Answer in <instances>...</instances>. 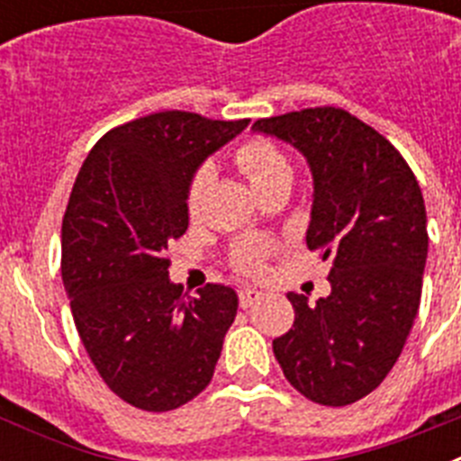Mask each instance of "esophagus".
<instances>
[{"instance_id": "esophagus-1", "label": "esophagus", "mask_w": 461, "mask_h": 461, "mask_svg": "<svg viewBox=\"0 0 461 461\" xmlns=\"http://www.w3.org/2000/svg\"><path fill=\"white\" fill-rule=\"evenodd\" d=\"M238 295H240V307L247 309V307H251V304H254L256 300H258V297L263 295V293H260L258 288H242V291H240Z\"/></svg>"}]
</instances>
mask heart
<instances>
[{
  "label": "heart",
  "mask_w": 461,
  "mask_h": 461,
  "mask_svg": "<svg viewBox=\"0 0 461 461\" xmlns=\"http://www.w3.org/2000/svg\"><path fill=\"white\" fill-rule=\"evenodd\" d=\"M235 158H238V166L249 177L256 191L266 189V186L275 185L279 180H291V161H288L286 154L281 152L279 145L272 142L270 138H249V140H244L238 148V152H235ZM212 175H214L212 173V166H201L198 173L194 175V180H191L189 191H186V210L194 217L203 210ZM270 251V240L244 238L233 247L230 260H233V266L238 270L254 272L263 266V260L267 258Z\"/></svg>",
  "instance_id": "1"
}]
</instances>
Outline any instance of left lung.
I'll list each match as a JSON object with an SVG mask.
<instances>
[{"instance_id":"1","label":"left lung","mask_w":461,"mask_h":461,"mask_svg":"<svg viewBox=\"0 0 461 461\" xmlns=\"http://www.w3.org/2000/svg\"><path fill=\"white\" fill-rule=\"evenodd\" d=\"M251 129L307 158V247L332 260L328 297L309 304L288 293L295 321L272 351L297 393L353 404L388 376L420 307L429 244L422 191L390 140L341 108H304Z\"/></svg>"}]
</instances>
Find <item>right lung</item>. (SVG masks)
<instances>
[{
  "mask_svg": "<svg viewBox=\"0 0 461 461\" xmlns=\"http://www.w3.org/2000/svg\"><path fill=\"white\" fill-rule=\"evenodd\" d=\"M249 120L164 110L105 133L85 158L62 221V281L85 351L126 404L173 411L201 394L238 313V293L186 295L168 276L189 226L186 191Z\"/></svg>",
  "mask_w": 461,
  "mask_h": 461,
  "instance_id": "1",
  "label": "right lung"
}]
</instances>
